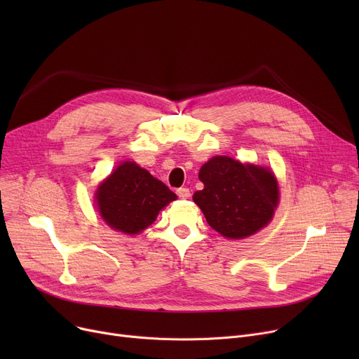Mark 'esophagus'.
Returning <instances> with one entry per match:
<instances>
[{
    "label": "esophagus",
    "mask_w": 359,
    "mask_h": 359,
    "mask_svg": "<svg viewBox=\"0 0 359 359\" xmlns=\"http://www.w3.org/2000/svg\"><path fill=\"white\" fill-rule=\"evenodd\" d=\"M176 194H177V196L180 199H187V198L191 196V191L187 189V187H179V189L176 191Z\"/></svg>",
    "instance_id": "obj_1"
}]
</instances>
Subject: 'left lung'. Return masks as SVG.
<instances>
[{"mask_svg": "<svg viewBox=\"0 0 359 359\" xmlns=\"http://www.w3.org/2000/svg\"><path fill=\"white\" fill-rule=\"evenodd\" d=\"M203 189L194 194L206 221L221 236L244 238L271 221L279 191L269 168L217 156L199 170Z\"/></svg>", "mask_w": 359, "mask_h": 359, "instance_id": "left-lung-1", "label": "left lung"}]
</instances>
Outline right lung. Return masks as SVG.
I'll return each mask as SVG.
<instances>
[{
    "label": "right lung",
    "instance_id": "right-lung-1",
    "mask_svg": "<svg viewBox=\"0 0 359 359\" xmlns=\"http://www.w3.org/2000/svg\"><path fill=\"white\" fill-rule=\"evenodd\" d=\"M176 195L134 161L122 163L96 192L103 219L111 229L138 234L153 224Z\"/></svg>",
    "mask_w": 359,
    "mask_h": 359
}]
</instances>
